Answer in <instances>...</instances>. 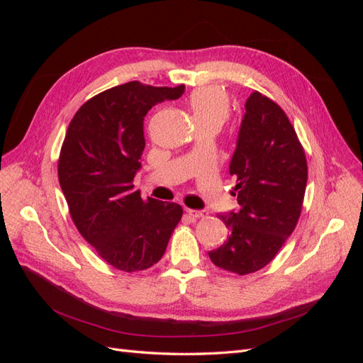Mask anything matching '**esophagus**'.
<instances>
[{"mask_svg":"<svg viewBox=\"0 0 363 363\" xmlns=\"http://www.w3.org/2000/svg\"><path fill=\"white\" fill-rule=\"evenodd\" d=\"M186 213H188V216H191L194 219H199V218L206 216L204 211H194V208H186Z\"/></svg>","mask_w":363,"mask_h":363,"instance_id":"1","label":"esophagus"}]
</instances>
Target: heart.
I'll return each mask as SVG.
<instances>
[{
    "label": "heart",
    "mask_w": 363,
    "mask_h": 363,
    "mask_svg": "<svg viewBox=\"0 0 363 363\" xmlns=\"http://www.w3.org/2000/svg\"><path fill=\"white\" fill-rule=\"evenodd\" d=\"M189 106L196 124H223L230 115V100L218 86H203L191 94Z\"/></svg>",
    "instance_id": "b5f03b06"
}]
</instances>
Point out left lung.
I'll return each mask as SVG.
<instances>
[{"label":"left lung","mask_w":363,"mask_h":363,"mask_svg":"<svg viewBox=\"0 0 363 363\" xmlns=\"http://www.w3.org/2000/svg\"><path fill=\"white\" fill-rule=\"evenodd\" d=\"M239 211L218 215L225 242L208 252L216 267L245 276L267 267L294 232L301 213L307 162L283 108L255 91L230 162Z\"/></svg>","instance_id":"1"}]
</instances>
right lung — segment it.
Instances as JSON below:
<instances>
[{
    "label": "right lung",
    "instance_id": "add662e5",
    "mask_svg": "<svg viewBox=\"0 0 363 363\" xmlns=\"http://www.w3.org/2000/svg\"><path fill=\"white\" fill-rule=\"evenodd\" d=\"M183 92L184 84H119L87 100L67 130L57 168L62 192L77 230L116 269L157 263L182 219L177 203L142 200L133 179L145 148V115Z\"/></svg>",
    "mask_w": 363,
    "mask_h": 363
}]
</instances>
